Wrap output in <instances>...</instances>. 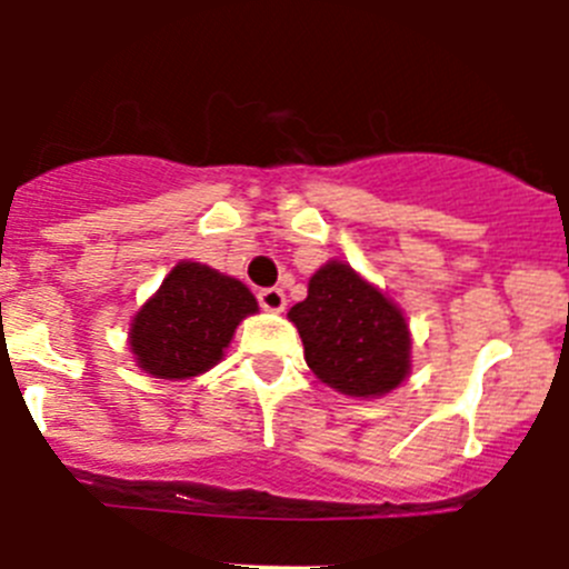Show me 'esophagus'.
Segmentation results:
<instances>
[{
    "label": "esophagus",
    "instance_id": "obj_1",
    "mask_svg": "<svg viewBox=\"0 0 569 569\" xmlns=\"http://www.w3.org/2000/svg\"><path fill=\"white\" fill-rule=\"evenodd\" d=\"M256 299H259V305L264 310H270V313H281L284 310V290L281 288H261L259 293H256Z\"/></svg>",
    "mask_w": 569,
    "mask_h": 569
}]
</instances>
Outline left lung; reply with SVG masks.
Instances as JSON below:
<instances>
[{"mask_svg":"<svg viewBox=\"0 0 569 569\" xmlns=\"http://www.w3.org/2000/svg\"><path fill=\"white\" fill-rule=\"evenodd\" d=\"M308 367L347 396H381L410 370V330L381 290L350 264L330 261L310 279L308 299L290 308Z\"/></svg>","mask_w":569,"mask_h":569,"instance_id":"1","label":"left lung"}]
</instances>
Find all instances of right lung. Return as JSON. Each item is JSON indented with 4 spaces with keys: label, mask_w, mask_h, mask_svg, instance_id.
Returning <instances> with one entry per match:
<instances>
[{
    "label": "right lung",
    "mask_w": 569,
    "mask_h": 569,
    "mask_svg": "<svg viewBox=\"0 0 569 569\" xmlns=\"http://www.w3.org/2000/svg\"><path fill=\"white\" fill-rule=\"evenodd\" d=\"M256 299L241 281L199 261H179L130 328V350L156 379H190L222 359Z\"/></svg>",
    "instance_id": "1"
}]
</instances>
